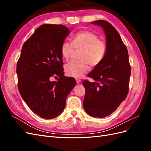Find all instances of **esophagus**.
<instances>
[{"label":"esophagus","instance_id":"obj_1","mask_svg":"<svg viewBox=\"0 0 151 151\" xmlns=\"http://www.w3.org/2000/svg\"><path fill=\"white\" fill-rule=\"evenodd\" d=\"M76 83H77V84L80 83L81 81L79 79H78V78H76Z\"/></svg>","mask_w":151,"mask_h":151}]
</instances>
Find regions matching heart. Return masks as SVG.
Returning a JSON list of instances; mask_svg holds the SVG:
<instances>
[{
  "label": "heart",
  "mask_w": 151,
  "mask_h": 151,
  "mask_svg": "<svg viewBox=\"0 0 151 151\" xmlns=\"http://www.w3.org/2000/svg\"><path fill=\"white\" fill-rule=\"evenodd\" d=\"M75 49L79 60L72 61L65 66L66 74L70 77L80 78L89 69V65L96 67L106 57L108 50L106 43L99 40L93 32L82 31L72 36L71 43L64 42L61 46V54L68 60L74 53Z\"/></svg>",
  "instance_id": "obj_1"
}]
</instances>
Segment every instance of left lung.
Returning <instances> with one entry per match:
<instances>
[{
	"label": "left lung",
	"instance_id": "left-lung-1",
	"mask_svg": "<svg viewBox=\"0 0 151 151\" xmlns=\"http://www.w3.org/2000/svg\"><path fill=\"white\" fill-rule=\"evenodd\" d=\"M91 23L103 28L108 50L104 60L88 76L95 82L83 81L86 89L83 106L90 116L103 118L111 115L126 99L131 68L127 48L116 29L104 20Z\"/></svg>",
	"mask_w": 151,
	"mask_h": 151
}]
</instances>
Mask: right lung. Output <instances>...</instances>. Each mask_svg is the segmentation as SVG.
I'll use <instances>...</instances> for the list:
<instances>
[{"label": "right lung", "instance_id": "obj_1", "mask_svg": "<svg viewBox=\"0 0 151 151\" xmlns=\"http://www.w3.org/2000/svg\"><path fill=\"white\" fill-rule=\"evenodd\" d=\"M62 24L41 25L22 47L17 63L18 90L35 114L52 119L63 111L76 82L63 76L61 46L70 31ZM52 77L57 81H52Z\"/></svg>", "mask_w": 151, "mask_h": 151}]
</instances>
